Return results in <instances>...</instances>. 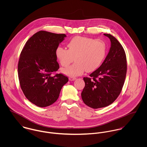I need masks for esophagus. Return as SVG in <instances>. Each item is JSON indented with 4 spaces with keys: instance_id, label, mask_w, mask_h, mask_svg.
<instances>
[{
    "instance_id": "esophagus-1",
    "label": "esophagus",
    "mask_w": 147,
    "mask_h": 147,
    "mask_svg": "<svg viewBox=\"0 0 147 147\" xmlns=\"http://www.w3.org/2000/svg\"><path fill=\"white\" fill-rule=\"evenodd\" d=\"M69 80L70 81H74V80H76V78H73V77H70V78H69Z\"/></svg>"
}]
</instances>
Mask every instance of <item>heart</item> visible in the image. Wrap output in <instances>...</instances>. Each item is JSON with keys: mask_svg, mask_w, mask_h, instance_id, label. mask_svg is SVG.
<instances>
[{"mask_svg": "<svg viewBox=\"0 0 147 147\" xmlns=\"http://www.w3.org/2000/svg\"><path fill=\"white\" fill-rule=\"evenodd\" d=\"M68 50L58 47L55 56L63 67H67L74 59L75 63L63 69V73L70 77L82 75L85 71L90 72L97 69L105 59L106 45L100 39L76 36L67 43Z\"/></svg>", "mask_w": 147, "mask_h": 147, "instance_id": "heart-1", "label": "heart"}]
</instances>
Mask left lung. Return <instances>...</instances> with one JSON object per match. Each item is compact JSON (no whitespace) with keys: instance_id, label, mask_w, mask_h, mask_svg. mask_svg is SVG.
Segmentation results:
<instances>
[{"instance_id":"obj_1","label":"left lung","mask_w":147,"mask_h":147,"mask_svg":"<svg viewBox=\"0 0 147 147\" xmlns=\"http://www.w3.org/2000/svg\"><path fill=\"white\" fill-rule=\"evenodd\" d=\"M111 42L107 55L101 66L90 78H84L85 87L82 98L85 105L98 109L111 104L119 95L127 72L125 51L117 39L104 34Z\"/></svg>"}]
</instances>
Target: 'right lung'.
<instances>
[{
  "instance_id": "obj_1",
  "label": "right lung",
  "mask_w": 147,
  "mask_h": 147,
  "mask_svg": "<svg viewBox=\"0 0 147 147\" xmlns=\"http://www.w3.org/2000/svg\"><path fill=\"white\" fill-rule=\"evenodd\" d=\"M66 37L41 30L27 41L21 51L18 64L21 89L26 98L38 107L54 103L68 81L62 74L51 75L59 68L55 50Z\"/></svg>"
}]
</instances>
